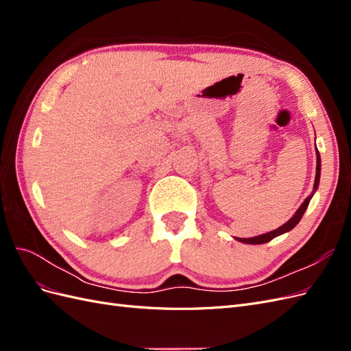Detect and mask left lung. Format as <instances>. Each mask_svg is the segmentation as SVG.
Listing matches in <instances>:
<instances>
[{
	"instance_id": "8db88e82",
	"label": "left lung",
	"mask_w": 351,
	"mask_h": 351,
	"mask_svg": "<svg viewBox=\"0 0 351 351\" xmlns=\"http://www.w3.org/2000/svg\"><path fill=\"white\" fill-rule=\"evenodd\" d=\"M319 178H321V155H319V151L316 149V177H315V184H313V190L312 193L307 196L304 199L303 204L300 205V208L295 210V214L285 222V224H282L281 227H278L277 230H272L269 232H265V234H261V236H256V237H250V239H240V237H234L237 241H241V243H246V244H263V243H268L271 241L272 239L278 237L281 234H284V232H289L290 230H293L297 224H299L304 210L307 209V206H309V202L311 199L313 197L315 192L317 190V187H319Z\"/></svg>"
}]
</instances>
